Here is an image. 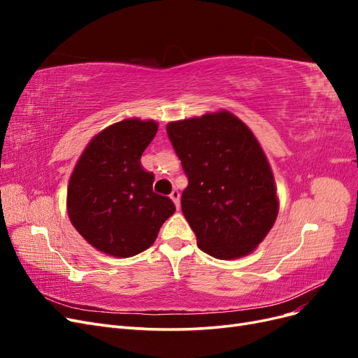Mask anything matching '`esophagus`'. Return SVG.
Wrapping results in <instances>:
<instances>
[{
	"label": "esophagus",
	"instance_id": "obj_1",
	"mask_svg": "<svg viewBox=\"0 0 358 358\" xmlns=\"http://www.w3.org/2000/svg\"><path fill=\"white\" fill-rule=\"evenodd\" d=\"M170 199L173 200V203H175L176 208L179 209V206H180V201H179V199H180V194H179V191H178V189H173V191H171V194H170Z\"/></svg>",
	"mask_w": 358,
	"mask_h": 358
}]
</instances>
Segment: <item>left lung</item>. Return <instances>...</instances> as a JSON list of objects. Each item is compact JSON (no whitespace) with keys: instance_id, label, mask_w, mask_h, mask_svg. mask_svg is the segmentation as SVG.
<instances>
[{"instance_id":"left-lung-1","label":"left lung","mask_w":358,"mask_h":358,"mask_svg":"<svg viewBox=\"0 0 358 358\" xmlns=\"http://www.w3.org/2000/svg\"><path fill=\"white\" fill-rule=\"evenodd\" d=\"M167 136L188 178L180 204L197 246L220 259L252 252L276 221L278 197L251 129L222 110L170 122Z\"/></svg>"}]
</instances>
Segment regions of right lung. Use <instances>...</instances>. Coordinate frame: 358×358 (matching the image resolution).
I'll use <instances>...</instances> for the list:
<instances>
[{"label":"right lung","instance_id":"right-lung-1","mask_svg":"<svg viewBox=\"0 0 358 358\" xmlns=\"http://www.w3.org/2000/svg\"><path fill=\"white\" fill-rule=\"evenodd\" d=\"M158 131L154 121L125 119L86 146L70 178L67 210L74 229L113 257L143 252L176 208L154 192V175L140 158Z\"/></svg>","mask_w":358,"mask_h":358}]
</instances>
